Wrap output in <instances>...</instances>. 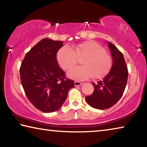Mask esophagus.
<instances>
[{"label": "esophagus", "mask_w": 147, "mask_h": 147, "mask_svg": "<svg viewBox=\"0 0 147 147\" xmlns=\"http://www.w3.org/2000/svg\"><path fill=\"white\" fill-rule=\"evenodd\" d=\"M83 84L82 82H78V81H75L74 82V85H75V86H80Z\"/></svg>", "instance_id": "esophagus-1"}]
</instances>
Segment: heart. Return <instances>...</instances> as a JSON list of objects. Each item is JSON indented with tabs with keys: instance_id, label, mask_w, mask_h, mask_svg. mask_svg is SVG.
Here are the masks:
<instances>
[{
	"instance_id": "heart-1",
	"label": "heart",
	"mask_w": 147,
	"mask_h": 147,
	"mask_svg": "<svg viewBox=\"0 0 147 147\" xmlns=\"http://www.w3.org/2000/svg\"><path fill=\"white\" fill-rule=\"evenodd\" d=\"M82 59L81 66L71 69L68 76L77 80H84L92 76L100 79L108 74L112 67V58L102 46L93 41H86L73 47H62L57 54V59L64 70H68Z\"/></svg>"
}]
</instances>
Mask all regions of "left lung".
I'll use <instances>...</instances> for the list:
<instances>
[{
  "label": "left lung",
  "instance_id": "1",
  "mask_svg": "<svg viewBox=\"0 0 147 147\" xmlns=\"http://www.w3.org/2000/svg\"><path fill=\"white\" fill-rule=\"evenodd\" d=\"M108 47L113 58L112 67L102 80L93 83V93L86 96L89 105L98 109H108L120 100L128 80V68L123 53L110 42Z\"/></svg>",
  "mask_w": 147,
  "mask_h": 147
}]
</instances>
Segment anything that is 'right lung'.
I'll return each mask as SVG.
<instances>
[{"label": "right lung", "mask_w": 147, "mask_h": 147, "mask_svg": "<svg viewBox=\"0 0 147 147\" xmlns=\"http://www.w3.org/2000/svg\"><path fill=\"white\" fill-rule=\"evenodd\" d=\"M61 41L44 38L30 50L20 67V77L29 101L45 113L56 111L63 105L68 91L74 87L59 67L57 53Z\"/></svg>", "instance_id": "right-lung-1"}]
</instances>
